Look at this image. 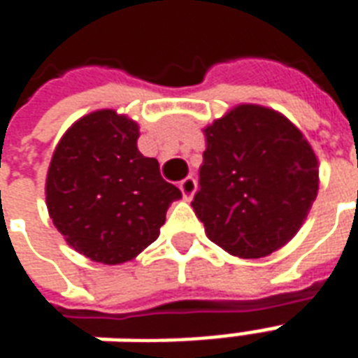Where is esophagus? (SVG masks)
<instances>
[{"label":"esophagus","mask_w":358,"mask_h":358,"mask_svg":"<svg viewBox=\"0 0 358 358\" xmlns=\"http://www.w3.org/2000/svg\"><path fill=\"white\" fill-rule=\"evenodd\" d=\"M180 192H182V197L186 199V201H189L192 197H194L195 189H197V182H195L194 176H187V178H184L182 182L178 184Z\"/></svg>","instance_id":"obj_1"}]
</instances>
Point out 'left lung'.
<instances>
[{
  "label": "left lung",
  "mask_w": 358,
  "mask_h": 358,
  "mask_svg": "<svg viewBox=\"0 0 358 358\" xmlns=\"http://www.w3.org/2000/svg\"><path fill=\"white\" fill-rule=\"evenodd\" d=\"M207 148L192 207L226 253L261 259L284 248L318 194V159L274 109L241 103L203 128Z\"/></svg>",
  "instance_id": "8db88e82"
}]
</instances>
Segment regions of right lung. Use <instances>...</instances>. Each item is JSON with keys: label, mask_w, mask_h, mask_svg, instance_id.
Segmentation results:
<instances>
[{"label": "right lung", "mask_w": 358, "mask_h": 358, "mask_svg": "<svg viewBox=\"0 0 358 358\" xmlns=\"http://www.w3.org/2000/svg\"><path fill=\"white\" fill-rule=\"evenodd\" d=\"M140 126L113 109L78 118L59 140L45 203L65 241L90 261L122 264L159 238L180 189L138 149Z\"/></svg>", "instance_id": "right-lung-1"}]
</instances>
